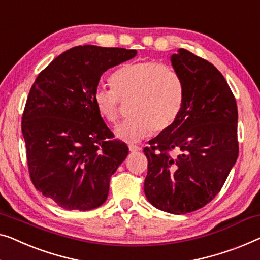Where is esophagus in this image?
I'll return each mask as SVG.
<instances>
[{
  "label": "esophagus",
  "mask_w": 260,
  "mask_h": 260,
  "mask_svg": "<svg viewBox=\"0 0 260 260\" xmlns=\"http://www.w3.org/2000/svg\"><path fill=\"white\" fill-rule=\"evenodd\" d=\"M128 150H129L131 153L140 152V150H141V147H139V146H135V145H129V146H128Z\"/></svg>",
  "instance_id": "esophagus-1"
}]
</instances>
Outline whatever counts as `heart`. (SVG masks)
<instances>
[{
    "label": "heart",
    "mask_w": 260,
    "mask_h": 260,
    "mask_svg": "<svg viewBox=\"0 0 260 260\" xmlns=\"http://www.w3.org/2000/svg\"><path fill=\"white\" fill-rule=\"evenodd\" d=\"M113 87L100 86L94 93L99 114L108 122L119 117V105L128 102L129 119L115 127L119 140L138 142L154 131L168 129L183 104L184 87L176 70L154 61H134L119 68L112 76Z\"/></svg>",
    "instance_id": "heart-1"
}]
</instances>
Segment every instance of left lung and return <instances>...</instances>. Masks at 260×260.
I'll list each match as a JSON object with an SVG mask.
<instances>
[{
	"label": "left lung",
	"instance_id": "8db88e82",
	"mask_svg": "<svg viewBox=\"0 0 260 260\" xmlns=\"http://www.w3.org/2000/svg\"><path fill=\"white\" fill-rule=\"evenodd\" d=\"M170 61L183 81V104L175 122L143 149L145 195L155 208L182 215L210 202L237 161L238 111L225 78L211 63L184 49Z\"/></svg>",
	"mask_w": 260,
	"mask_h": 260
}]
</instances>
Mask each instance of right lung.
I'll list each match as a JSON object with an SVG mask.
<instances>
[{
	"label": "right lung",
	"mask_w": 260,
	"mask_h": 260,
	"mask_svg": "<svg viewBox=\"0 0 260 260\" xmlns=\"http://www.w3.org/2000/svg\"><path fill=\"white\" fill-rule=\"evenodd\" d=\"M137 50L75 46L53 59L35 80L22 118L31 181L67 210L104 204L111 176L128 147L111 140L94 104L100 77L137 56Z\"/></svg>",
	"instance_id": "obj_1"
}]
</instances>
